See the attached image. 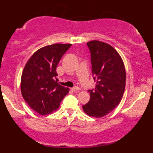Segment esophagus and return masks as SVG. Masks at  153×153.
Listing matches in <instances>:
<instances>
[{
	"instance_id": "esophagus-1",
	"label": "esophagus",
	"mask_w": 153,
	"mask_h": 153,
	"mask_svg": "<svg viewBox=\"0 0 153 153\" xmlns=\"http://www.w3.org/2000/svg\"><path fill=\"white\" fill-rule=\"evenodd\" d=\"M80 90V88L78 86H75V87H73V88H72V91H75V92H77V91H79Z\"/></svg>"
}]
</instances>
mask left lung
I'll use <instances>...</instances> for the list:
<instances>
[{"label": "left lung", "instance_id": "left-lung-1", "mask_svg": "<svg viewBox=\"0 0 153 153\" xmlns=\"http://www.w3.org/2000/svg\"><path fill=\"white\" fill-rule=\"evenodd\" d=\"M91 54L95 89L88 91L91 99L82 106L90 117L101 118L118 106L125 89L126 71L117 50L108 44L93 40L87 42Z\"/></svg>", "mask_w": 153, "mask_h": 153}]
</instances>
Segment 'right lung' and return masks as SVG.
<instances>
[{
    "mask_svg": "<svg viewBox=\"0 0 153 153\" xmlns=\"http://www.w3.org/2000/svg\"><path fill=\"white\" fill-rule=\"evenodd\" d=\"M71 44H54L39 49L26 62L21 78L24 99L41 115L52 114L59 107L70 89L58 83L56 72L62 55Z\"/></svg>",
    "mask_w": 153,
    "mask_h": 153,
    "instance_id": "right-lung-1",
    "label": "right lung"
}]
</instances>
